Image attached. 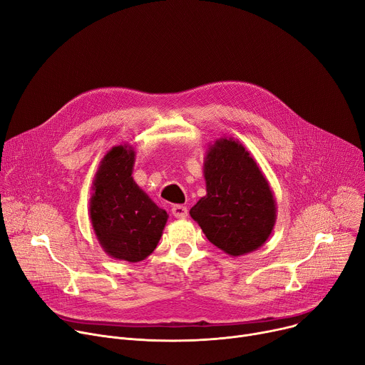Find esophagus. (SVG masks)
Masks as SVG:
<instances>
[{"instance_id": "obj_1", "label": "esophagus", "mask_w": 365, "mask_h": 365, "mask_svg": "<svg viewBox=\"0 0 365 365\" xmlns=\"http://www.w3.org/2000/svg\"><path fill=\"white\" fill-rule=\"evenodd\" d=\"M172 214L176 218H185L187 215V208L185 205H173L172 208Z\"/></svg>"}]
</instances>
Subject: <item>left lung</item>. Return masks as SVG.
<instances>
[{"mask_svg": "<svg viewBox=\"0 0 365 365\" xmlns=\"http://www.w3.org/2000/svg\"><path fill=\"white\" fill-rule=\"evenodd\" d=\"M207 195L189 211L207 239L232 257L261 248L277 208L273 190L251 153L233 138L208 145L204 158Z\"/></svg>", "mask_w": 365, "mask_h": 365, "instance_id": "8db88e82", "label": "left lung"}]
</instances>
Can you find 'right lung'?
<instances>
[{"label": "right lung", "mask_w": 365, "mask_h": 365, "mask_svg": "<svg viewBox=\"0 0 365 365\" xmlns=\"http://www.w3.org/2000/svg\"><path fill=\"white\" fill-rule=\"evenodd\" d=\"M135 148L113 147L92 182L89 218L101 248L115 259L139 262L157 248L168 214L133 180Z\"/></svg>", "instance_id": "obj_1"}]
</instances>
